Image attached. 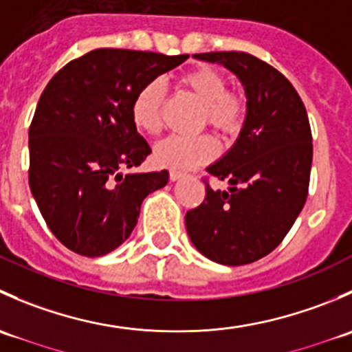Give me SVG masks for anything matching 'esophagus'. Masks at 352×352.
<instances>
[{
  "instance_id": "1",
  "label": "esophagus",
  "mask_w": 352,
  "mask_h": 352,
  "mask_svg": "<svg viewBox=\"0 0 352 352\" xmlns=\"http://www.w3.org/2000/svg\"><path fill=\"white\" fill-rule=\"evenodd\" d=\"M182 177H186V173H184V172H179V170H170V180H172V182H175V180H180Z\"/></svg>"
}]
</instances>
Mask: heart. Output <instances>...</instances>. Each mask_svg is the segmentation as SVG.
Returning a JSON list of instances; mask_svg holds the SVG:
<instances>
[{
    "label": "heart",
    "mask_w": 352,
    "mask_h": 352,
    "mask_svg": "<svg viewBox=\"0 0 352 352\" xmlns=\"http://www.w3.org/2000/svg\"><path fill=\"white\" fill-rule=\"evenodd\" d=\"M180 83L202 104L201 120L223 136H235L243 126L245 102L228 90V81L218 69L209 66L196 67L180 76ZM165 104V87L160 80L144 83L131 102V119L144 134H156L162 129V110ZM218 153V144L209 134L173 136L160 141L153 158L160 166L189 170L211 162Z\"/></svg>",
    "instance_id": "obj_1"
}]
</instances>
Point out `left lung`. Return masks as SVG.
I'll use <instances>...</instances> for the list:
<instances>
[{"label": "left lung", "mask_w": 352, "mask_h": 352, "mask_svg": "<svg viewBox=\"0 0 352 352\" xmlns=\"http://www.w3.org/2000/svg\"><path fill=\"white\" fill-rule=\"evenodd\" d=\"M235 73L247 95L239 140L208 172L228 180L186 214L194 247L223 265H243L271 254L303 209L310 184L311 129L307 109L285 74L247 52L194 54Z\"/></svg>", "instance_id": "8db88e82"}]
</instances>
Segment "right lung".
<instances>
[{
  "label": "right lung",
  "instance_id": "obj_1",
  "mask_svg": "<svg viewBox=\"0 0 352 352\" xmlns=\"http://www.w3.org/2000/svg\"><path fill=\"white\" fill-rule=\"evenodd\" d=\"M187 54L95 49L58 71L30 129L28 184L49 230L74 254L100 257L134 230L141 204L168 172L127 173L151 153L131 119L136 91Z\"/></svg>",
  "mask_w": 352,
  "mask_h": 352
}]
</instances>
